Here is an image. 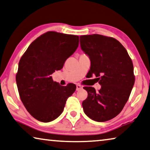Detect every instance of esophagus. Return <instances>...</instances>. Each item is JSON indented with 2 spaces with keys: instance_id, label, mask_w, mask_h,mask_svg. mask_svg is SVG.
Segmentation results:
<instances>
[{
  "instance_id": "1",
  "label": "esophagus",
  "mask_w": 150,
  "mask_h": 150,
  "mask_svg": "<svg viewBox=\"0 0 150 150\" xmlns=\"http://www.w3.org/2000/svg\"><path fill=\"white\" fill-rule=\"evenodd\" d=\"M82 88H83V87L81 85L77 84V85H76V90H77V91H79V90L82 89Z\"/></svg>"
}]
</instances>
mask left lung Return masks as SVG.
Segmentation results:
<instances>
[{
	"label": "left lung",
	"mask_w": 150,
	"mask_h": 150,
	"mask_svg": "<svg viewBox=\"0 0 150 150\" xmlns=\"http://www.w3.org/2000/svg\"><path fill=\"white\" fill-rule=\"evenodd\" d=\"M81 49L89 55L90 77L96 75L101 85L84 87L87 99L82 105L91 120L103 122L116 117L129 99L135 83L134 65L125 47L117 39L98 34L80 36Z\"/></svg>",
	"instance_id": "left-lung-1"
}]
</instances>
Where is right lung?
Returning <instances> with one entry per match:
<instances>
[{
	"label": "right lung",
	"instance_id": "right-lung-1",
	"mask_svg": "<svg viewBox=\"0 0 150 150\" xmlns=\"http://www.w3.org/2000/svg\"><path fill=\"white\" fill-rule=\"evenodd\" d=\"M79 46V36L49 31L28 46L18 63L16 81L21 101L33 117L51 122L63 111L76 85L61 86L51 75L63 68Z\"/></svg>",
	"mask_w": 150,
	"mask_h": 150
}]
</instances>
